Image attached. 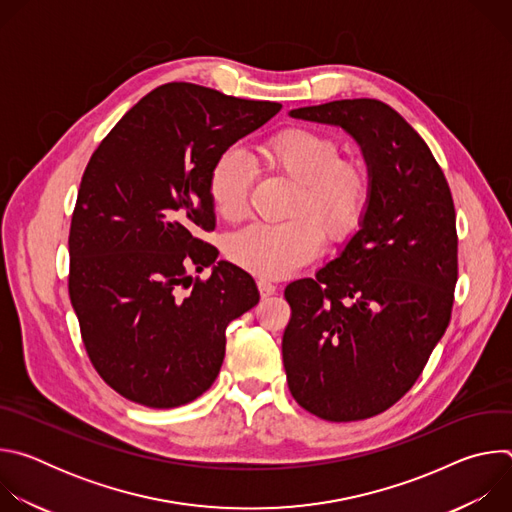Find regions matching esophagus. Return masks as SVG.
<instances>
[{
    "mask_svg": "<svg viewBox=\"0 0 512 512\" xmlns=\"http://www.w3.org/2000/svg\"><path fill=\"white\" fill-rule=\"evenodd\" d=\"M257 289H259V294H261V298H269V296H273L275 294V285L269 281V279H257Z\"/></svg>",
    "mask_w": 512,
    "mask_h": 512,
    "instance_id": "34e87169",
    "label": "esophagus"
}]
</instances>
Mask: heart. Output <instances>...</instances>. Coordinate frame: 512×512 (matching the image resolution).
<instances>
[{
    "mask_svg": "<svg viewBox=\"0 0 512 512\" xmlns=\"http://www.w3.org/2000/svg\"><path fill=\"white\" fill-rule=\"evenodd\" d=\"M267 174L294 182L281 225H253L231 237L227 253L239 267L261 277H283L310 263L322 235L342 243L367 212L373 172L362 156H340L334 135L310 127H287L257 150ZM253 176L237 152L218 156L208 174V198L227 223L245 216Z\"/></svg>",
    "mask_w": 512,
    "mask_h": 512,
    "instance_id": "1",
    "label": "heart"
}]
</instances>
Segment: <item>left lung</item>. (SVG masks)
I'll use <instances>...</instances> for the list:
<instances>
[{
	"mask_svg": "<svg viewBox=\"0 0 512 512\" xmlns=\"http://www.w3.org/2000/svg\"><path fill=\"white\" fill-rule=\"evenodd\" d=\"M289 115L348 131L371 166L373 190L340 257L285 287L287 387L320 419H369L415 385L450 324L454 198L427 143L387 103L342 99Z\"/></svg>",
	"mask_w": 512,
	"mask_h": 512,
	"instance_id": "8db88e82",
	"label": "left lung"
}]
</instances>
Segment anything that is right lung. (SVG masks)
<instances>
[{
	"label": "right lung",
	"mask_w": 512,
	"mask_h": 512,
	"mask_svg": "<svg viewBox=\"0 0 512 512\" xmlns=\"http://www.w3.org/2000/svg\"><path fill=\"white\" fill-rule=\"evenodd\" d=\"M279 103L192 83L145 95L107 133L81 180L68 235V296L101 379L154 409L210 389L227 326L259 302L249 273L196 237L214 229L208 174Z\"/></svg>",
	"instance_id": "1"
}]
</instances>
